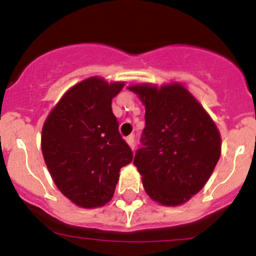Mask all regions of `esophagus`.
<instances>
[{
  "label": "esophagus",
  "mask_w": 256,
  "mask_h": 256,
  "mask_svg": "<svg viewBox=\"0 0 256 256\" xmlns=\"http://www.w3.org/2000/svg\"><path fill=\"white\" fill-rule=\"evenodd\" d=\"M126 142H128V144H130L132 148H136V140H134V136L133 134H130L126 137Z\"/></svg>",
  "instance_id": "obj_1"
}]
</instances>
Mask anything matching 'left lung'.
I'll return each mask as SVG.
<instances>
[{"instance_id": "obj_1", "label": "left lung", "mask_w": 256, "mask_h": 256, "mask_svg": "<svg viewBox=\"0 0 256 256\" xmlns=\"http://www.w3.org/2000/svg\"><path fill=\"white\" fill-rule=\"evenodd\" d=\"M146 105L142 148L133 164L144 191L162 205H180L209 180L220 156V134L204 108L180 84L132 86Z\"/></svg>"}]
</instances>
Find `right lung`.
Instances as JSON below:
<instances>
[{
	"instance_id": "obj_1",
	"label": "right lung",
	"mask_w": 256,
	"mask_h": 256,
	"mask_svg": "<svg viewBox=\"0 0 256 256\" xmlns=\"http://www.w3.org/2000/svg\"><path fill=\"white\" fill-rule=\"evenodd\" d=\"M123 86L86 79L61 97L44 124L47 168L62 195L79 206H102L112 200L120 168L133 160L112 108Z\"/></svg>"
}]
</instances>
